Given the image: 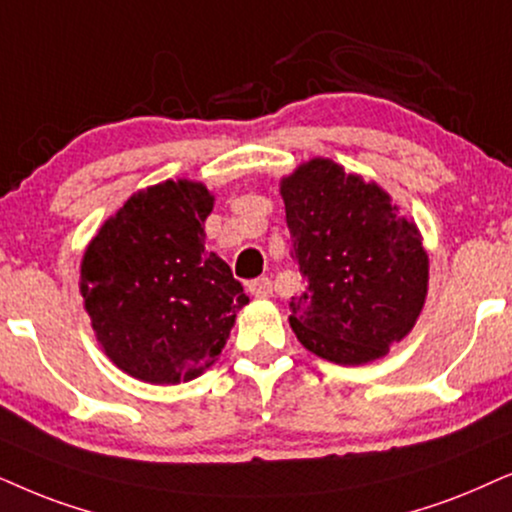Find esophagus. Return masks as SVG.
Wrapping results in <instances>:
<instances>
[{
	"label": "esophagus",
	"instance_id": "1",
	"mask_svg": "<svg viewBox=\"0 0 512 512\" xmlns=\"http://www.w3.org/2000/svg\"><path fill=\"white\" fill-rule=\"evenodd\" d=\"M248 293L252 297H271V293H274V286H271V281L267 276H262V278H255V281L248 283Z\"/></svg>",
	"mask_w": 512,
	"mask_h": 512
}]
</instances>
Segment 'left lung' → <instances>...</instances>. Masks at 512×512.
Here are the masks:
<instances>
[{
    "mask_svg": "<svg viewBox=\"0 0 512 512\" xmlns=\"http://www.w3.org/2000/svg\"><path fill=\"white\" fill-rule=\"evenodd\" d=\"M293 255L307 288L290 300V328L316 357L361 366L413 331L430 281L416 222L390 193L328 158L281 179Z\"/></svg>",
    "mask_w": 512,
    "mask_h": 512,
    "instance_id": "left-lung-1",
    "label": "left lung"
}]
</instances>
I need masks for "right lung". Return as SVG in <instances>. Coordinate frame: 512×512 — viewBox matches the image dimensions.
<instances>
[{"instance_id": "right-lung-1", "label": "right lung", "mask_w": 512, "mask_h": 512, "mask_svg": "<svg viewBox=\"0 0 512 512\" xmlns=\"http://www.w3.org/2000/svg\"><path fill=\"white\" fill-rule=\"evenodd\" d=\"M212 208L205 184L167 179L127 198L84 250L80 295L96 342L141 383L203 375L250 302L229 264L205 250Z\"/></svg>"}]
</instances>
